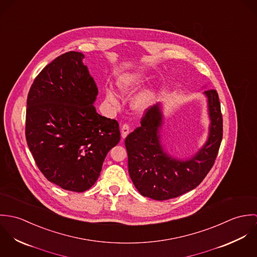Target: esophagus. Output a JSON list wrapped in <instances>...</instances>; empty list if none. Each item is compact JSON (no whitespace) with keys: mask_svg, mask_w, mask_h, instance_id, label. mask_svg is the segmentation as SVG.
Masks as SVG:
<instances>
[{"mask_svg":"<svg viewBox=\"0 0 257 257\" xmlns=\"http://www.w3.org/2000/svg\"><path fill=\"white\" fill-rule=\"evenodd\" d=\"M120 133H121V138L124 139V138L128 135V133H130V125H128L127 123H123V124L121 125Z\"/></svg>","mask_w":257,"mask_h":257,"instance_id":"obj_1","label":"esophagus"}]
</instances>
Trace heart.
<instances>
[{
  "label": "heart",
  "mask_w": 257,
  "mask_h": 257,
  "mask_svg": "<svg viewBox=\"0 0 257 257\" xmlns=\"http://www.w3.org/2000/svg\"><path fill=\"white\" fill-rule=\"evenodd\" d=\"M118 87H119L120 91L123 92V93L127 92L128 89H130L127 83H126V82H123V81L118 84ZM149 99H150V95H149V94H147V95L141 97V98L138 100V102H137L138 107H143V106H145L147 102L149 101ZM107 100L110 102L111 105H113V106H117V105H118V102H117V100H116L114 94H112L111 92H108V93H107Z\"/></svg>",
  "instance_id": "b5f03b06"
}]
</instances>
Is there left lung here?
<instances>
[{"instance_id": "8db88e82", "label": "left lung", "mask_w": 257, "mask_h": 257, "mask_svg": "<svg viewBox=\"0 0 257 257\" xmlns=\"http://www.w3.org/2000/svg\"><path fill=\"white\" fill-rule=\"evenodd\" d=\"M205 94L211 117L210 136L192 158L178 160L163 152L158 135L162 122L158 105L147 109L141 126L125 138L128 173L143 196L157 201L179 197L199 186L212 169L222 140V114L218 92L209 89Z\"/></svg>"}]
</instances>
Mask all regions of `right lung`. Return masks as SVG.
Masks as SVG:
<instances>
[{"label": "right lung", "mask_w": 257, "mask_h": 257, "mask_svg": "<svg viewBox=\"0 0 257 257\" xmlns=\"http://www.w3.org/2000/svg\"><path fill=\"white\" fill-rule=\"evenodd\" d=\"M83 58L76 51L56 57L36 77L27 100L26 139L37 167L72 192L95 184L120 139L118 122L93 105L98 88Z\"/></svg>", "instance_id": "add662e5"}]
</instances>
